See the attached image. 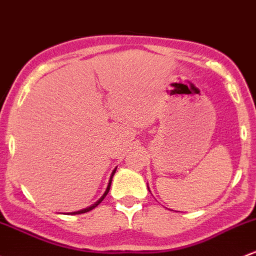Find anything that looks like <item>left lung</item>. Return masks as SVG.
I'll use <instances>...</instances> for the list:
<instances>
[{"label":"left lung","instance_id":"1","mask_svg":"<svg viewBox=\"0 0 256 256\" xmlns=\"http://www.w3.org/2000/svg\"><path fill=\"white\" fill-rule=\"evenodd\" d=\"M148 190H150V188H148Z\"/></svg>","mask_w":256,"mask_h":256}]
</instances>
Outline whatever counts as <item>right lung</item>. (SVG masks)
I'll return each instance as SVG.
<instances>
[{
	"mask_svg": "<svg viewBox=\"0 0 256 256\" xmlns=\"http://www.w3.org/2000/svg\"><path fill=\"white\" fill-rule=\"evenodd\" d=\"M115 172H116V168L114 169V170H112V176H110V180H109V182H108V186H106V192L103 194V196H102L100 198H99L98 201H96V204H93L92 206H90V207H86V208H83V210H80V211H74V212H68V214H86V212H88V211H92V210L94 208V207H96L99 205V204L102 202V201L104 200V198H106V196L108 195V192H109V190H110V185H112V176H114V174H115Z\"/></svg>",
	"mask_w": 256,
	"mask_h": 256,
	"instance_id": "1",
	"label": "right lung"
}]
</instances>
